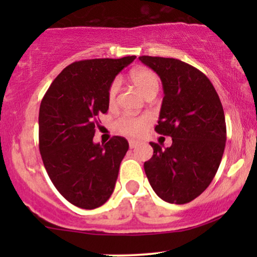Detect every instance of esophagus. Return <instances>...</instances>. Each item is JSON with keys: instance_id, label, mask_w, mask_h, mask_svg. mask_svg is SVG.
<instances>
[{"instance_id": "esophagus-1", "label": "esophagus", "mask_w": 257, "mask_h": 257, "mask_svg": "<svg viewBox=\"0 0 257 257\" xmlns=\"http://www.w3.org/2000/svg\"><path fill=\"white\" fill-rule=\"evenodd\" d=\"M138 145H139L138 141H135V140H129V147H131V149H135V147H137Z\"/></svg>"}]
</instances>
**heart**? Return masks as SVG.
Returning <instances> with one entry per match:
<instances>
[{"label":"heart","instance_id":"obj_1","mask_svg":"<svg viewBox=\"0 0 257 257\" xmlns=\"http://www.w3.org/2000/svg\"><path fill=\"white\" fill-rule=\"evenodd\" d=\"M131 79L135 87L141 91L144 96L150 95L151 93H157L158 90V78L155 72L147 69H135L131 72ZM119 79L112 81L107 91L108 104L113 105L116 101L117 93L119 90ZM149 116H132V114H123L117 118L113 123V129L119 134L126 137H139L146 129L149 124Z\"/></svg>","mask_w":257,"mask_h":257}]
</instances>
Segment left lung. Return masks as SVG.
<instances>
[{"label": "left lung", "instance_id": "8db88e82", "mask_svg": "<svg viewBox=\"0 0 257 257\" xmlns=\"http://www.w3.org/2000/svg\"><path fill=\"white\" fill-rule=\"evenodd\" d=\"M161 77L164 98L155 131L172 137L170 147L150 143L153 156L144 163L159 198L186 204L213 181L226 145L222 104L209 78L192 65L173 58H139Z\"/></svg>", "mask_w": 257, "mask_h": 257}]
</instances>
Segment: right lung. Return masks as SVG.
I'll use <instances>...</instances> for the list:
<instances>
[{
	"label": "right lung",
	"mask_w": 257,
	"mask_h": 257,
	"mask_svg": "<svg viewBox=\"0 0 257 257\" xmlns=\"http://www.w3.org/2000/svg\"><path fill=\"white\" fill-rule=\"evenodd\" d=\"M135 55L75 61L44 94L38 114V146L53 185L65 199L95 209L111 197L128 141L112 137L94 144L99 116L108 110L107 91Z\"/></svg>",
	"instance_id": "1"
}]
</instances>
